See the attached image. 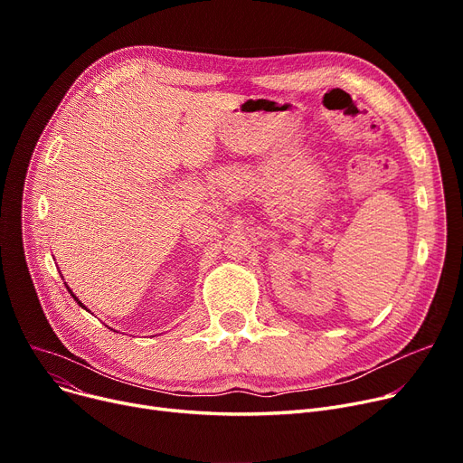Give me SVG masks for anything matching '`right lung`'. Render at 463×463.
I'll list each match as a JSON object with an SVG mask.
<instances>
[{"instance_id": "add662e5", "label": "right lung", "mask_w": 463, "mask_h": 463, "mask_svg": "<svg viewBox=\"0 0 463 463\" xmlns=\"http://www.w3.org/2000/svg\"><path fill=\"white\" fill-rule=\"evenodd\" d=\"M67 288H69V287H67ZM69 293H71V297H72V298H75V300L79 302V306H80V307H84V304H82V302H80V300H79L75 295H72V290H71V288H69Z\"/></svg>"}]
</instances>
